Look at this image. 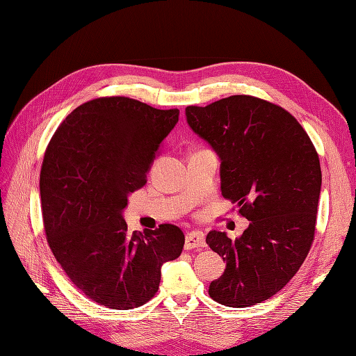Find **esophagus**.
I'll use <instances>...</instances> for the list:
<instances>
[{
	"instance_id": "34e87169",
	"label": "esophagus",
	"mask_w": 356,
	"mask_h": 356,
	"mask_svg": "<svg viewBox=\"0 0 356 356\" xmlns=\"http://www.w3.org/2000/svg\"><path fill=\"white\" fill-rule=\"evenodd\" d=\"M207 245L204 242V234L202 232H190L186 236V250H193V248H203Z\"/></svg>"
}]
</instances>
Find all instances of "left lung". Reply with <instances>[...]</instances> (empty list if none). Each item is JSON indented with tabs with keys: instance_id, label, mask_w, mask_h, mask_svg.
I'll list each match as a JSON object with an SVG mask.
<instances>
[{
	"instance_id": "left-lung-1",
	"label": "left lung",
	"mask_w": 356,
	"mask_h": 356,
	"mask_svg": "<svg viewBox=\"0 0 356 356\" xmlns=\"http://www.w3.org/2000/svg\"><path fill=\"white\" fill-rule=\"evenodd\" d=\"M193 132L221 159V195L250 221L241 238L212 230L207 243L225 261L209 296L250 307L279 293L315 239L321 193L316 148L294 115L250 95L186 108Z\"/></svg>"
}]
</instances>
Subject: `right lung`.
<instances>
[{
	"mask_svg": "<svg viewBox=\"0 0 356 356\" xmlns=\"http://www.w3.org/2000/svg\"><path fill=\"white\" fill-rule=\"evenodd\" d=\"M178 115L104 96L77 106L46 148L40 196L47 243L74 286L101 306L145 305L159 289L161 264L181 255L177 225L131 233L122 217Z\"/></svg>",
	"mask_w": 356,
	"mask_h": 356,
	"instance_id": "1",
	"label": "right lung"
}]
</instances>
